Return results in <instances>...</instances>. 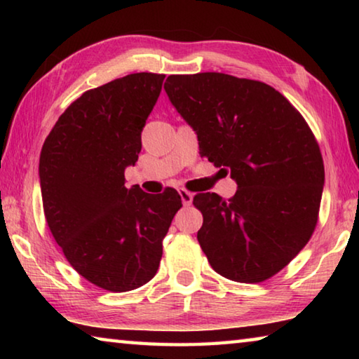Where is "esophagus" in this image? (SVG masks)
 Returning <instances> with one entry per match:
<instances>
[{
    "instance_id": "1",
    "label": "esophagus",
    "mask_w": 359,
    "mask_h": 359,
    "mask_svg": "<svg viewBox=\"0 0 359 359\" xmlns=\"http://www.w3.org/2000/svg\"><path fill=\"white\" fill-rule=\"evenodd\" d=\"M179 193H180V198H182V203H184V205H190L193 201V193L185 190V188H180Z\"/></svg>"
}]
</instances>
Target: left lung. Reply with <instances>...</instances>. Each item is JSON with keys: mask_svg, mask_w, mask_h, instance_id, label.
Returning a JSON list of instances; mask_svg holds the SVG:
<instances>
[{"mask_svg": "<svg viewBox=\"0 0 359 359\" xmlns=\"http://www.w3.org/2000/svg\"><path fill=\"white\" fill-rule=\"evenodd\" d=\"M165 90L196 131L201 156L239 187L228 201L217 193L193 198L212 269L241 283L267 280L302 250L318 222L325 166L311 126L280 92L252 79L172 74Z\"/></svg>", "mask_w": 359, "mask_h": 359, "instance_id": "obj_1", "label": "left lung"}]
</instances>
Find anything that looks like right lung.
<instances>
[{"label":"right lung","instance_id":"right-lung-1","mask_svg":"<svg viewBox=\"0 0 359 359\" xmlns=\"http://www.w3.org/2000/svg\"><path fill=\"white\" fill-rule=\"evenodd\" d=\"M165 74L136 72L87 90L60 115L39 158L42 208L68 263L112 293L155 277L180 194L125 187Z\"/></svg>","mask_w":359,"mask_h":359}]
</instances>
